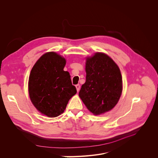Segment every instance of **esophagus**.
Here are the masks:
<instances>
[{
	"mask_svg": "<svg viewBox=\"0 0 158 158\" xmlns=\"http://www.w3.org/2000/svg\"><path fill=\"white\" fill-rule=\"evenodd\" d=\"M76 89H77V92H79V90H80V88H81V86H80L79 85H76Z\"/></svg>",
	"mask_w": 158,
	"mask_h": 158,
	"instance_id": "34e87169",
	"label": "esophagus"
}]
</instances>
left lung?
Wrapping results in <instances>:
<instances>
[{"label": "left lung", "mask_w": 158, "mask_h": 158, "mask_svg": "<svg viewBox=\"0 0 158 158\" xmlns=\"http://www.w3.org/2000/svg\"><path fill=\"white\" fill-rule=\"evenodd\" d=\"M86 82L79 95L89 111L94 114L113 109L122 91V79L117 64L108 56L101 52L88 57Z\"/></svg>", "instance_id": "1"}]
</instances>
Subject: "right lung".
<instances>
[{
    "mask_svg": "<svg viewBox=\"0 0 158 158\" xmlns=\"http://www.w3.org/2000/svg\"><path fill=\"white\" fill-rule=\"evenodd\" d=\"M65 64L64 57L54 52H47L37 61L30 73L31 101L48 117L63 113L70 98L77 93L69 73L63 70Z\"/></svg>",
    "mask_w": 158,
    "mask_h": 158,
    "instance_id": "obj_1",
    "label": "right lung"
}]
</instances>
